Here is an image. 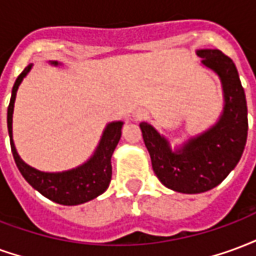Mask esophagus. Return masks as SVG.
<instances>
[{
    "mask_svg": "<svg viewBox=\"0 0 256 256\" xmlns=\"http://www.w3.org/2000/svg\"><path fill=\"white\" fill-rule=\"evenodd\" d=\"M145 118V112L142 110H137V111L133 112V119L136 122H140V120H142Z\"/></svg>",
    "mask_w": 256,
    "mask_h": 256,
    "instance_id": "esophagus-1",
    "label": "esophagus"
}]
</instances>
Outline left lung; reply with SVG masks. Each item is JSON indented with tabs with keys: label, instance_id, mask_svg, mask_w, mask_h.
<instances>
[{
	"label": "left lung",
	"instance_id": "obj_1",
	"mask_svg": "<svg viewBox=\"0 0 256 256\" xmlns=\"http://www.w3.org/2000/svg\"><path fill=\"white\" fill-rule=\"evenodd\" d=\"M196 54L220 80L224 108L218 120L176 148L152 124L140 123L156 177L166 188L188 194L207 192L229 176L248 133L246 93L234 63L218 49H198Z\"/></svg>",
	"mask_w": 256,
	"mask_h": 256
}]
</instances>
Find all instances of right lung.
<instances>
[{
	"label": "right lung",
	"mask_w": 256,
	"mask_h": 256,
	"mask_svg": "<svg viewBox=\"0 0 256 256\" xmlns=\"http://www.w3.org/2000/svg\"><path fill=\"white\" fill-rule=\"evenodd\" d=\"M50 66L58 67L62 66V63L50 62ZM31 68L32 64H28L16 79L12 88V96L8 106V118H6L8 133L16 166L32 188L54 203L63 204V206H78L90 202L97 196H100L101 193L106 192L110 186L112 177L111 158L119 140L122 137V128L124 122L115 120L108 123L101 134V138L93 155L80 166L58 172H41L36 170V167H31L18 154L14 142V132H12L16 93L23 79L31 71Z\"/></svg>",
	"instance_id": "right-lung-1"
}]
</instances>
